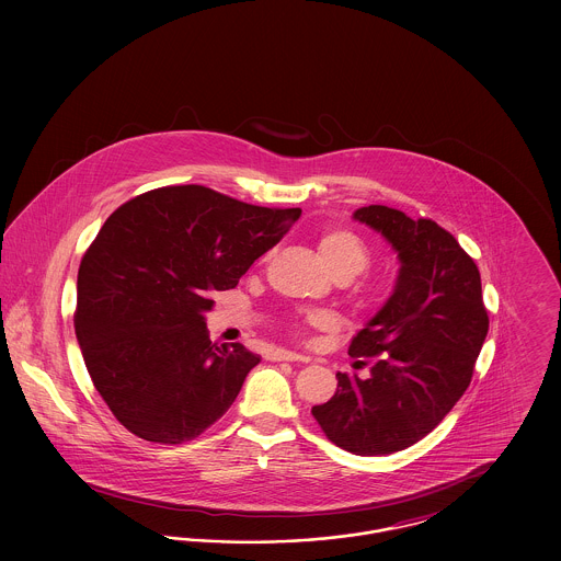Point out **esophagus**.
<instances>
[{
    "label": "esophagus",
    "instance_id": "1",
    "mask_svg": "<svg viewBox=\"0 0 561 561\" xmlns=\"http://www.w3.org/2000/svg\"><path fill=\"white\" fill-rule=\"evenodd\" d=\"M268 362H307V357L293 353V351H286V348H275L267 355Z\"/></svg>",
    "mask_w": 561,
    "mask_h": 561
}]
</instances>
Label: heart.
I'll return each mask as SVG.
<instances>
[{"label":"heart","instance_id":"1","mask_svg":"<svg viewBox=\"0 0 561 561\" xmlns=\"http://www.w3.org/2000/svg\"><path fill=\"white\" fill-rule=\"evenodd\" d=\"M318 252L330 273L347 271L351 275H357L370 261V252L364 240L343 227L323 229L318 238ZM307 323L325 325L330 323V318L325 313H311L307 316Z\"/></svg>","mask_w":561,"mask_h":561}]
</instances>
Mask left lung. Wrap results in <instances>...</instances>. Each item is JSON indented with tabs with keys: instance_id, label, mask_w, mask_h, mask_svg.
Wrapping results in <instances>:
<instances>
[{
	"instance_id": "obj_1",
	"label": "left lung",
	"mask_w": 561,
	"mask_h": 561,
	"mask_svg": "<svg viewBox=\"0 0 561 561\" xmlns=\"http://www.w3.org/2000/svg\"><path fill=\"white\" fill-rule=\"evenodd\" d=\"M353 220L396 250L393 293L353 336L370 376L339 373L336 393L311 414L332 444L357 456L400 453L437 427L467 391L488 334L480 268L428 218L364 206Z\"/></svg>"
}]
</instances>
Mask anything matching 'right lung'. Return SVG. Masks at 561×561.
<instances>
[{
	"label": "right lung",
	"mask_w": 561,
	"mask_h": 561,
	"mask_svg": "<svg viewBox=\"0 0 561 561\" xmlns=\"http://www.w3.org/2000/svg\"><path fill=\"white\" fill-rule=\"evenodd\" d=\"M298 216L202 185L156 188L108 216L81 261L76 336L130 433L183 444L231 408L261 355L210 341L213 293L236 288Z\"/></svg>",
	"instance_id": "1"
}]
</instances>
